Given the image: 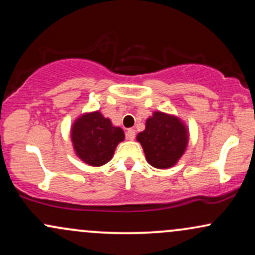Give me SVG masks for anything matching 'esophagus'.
Instances as JSON below:
<instances>
[{"instance_id": "obj_1", "label": "esophagus", "mask_w": 255, "mask_h": 255, "mask_svg": "<svg viewBox=\"0 0 255 255\" xmlns=\"http://www.w3.org/2000/svg\"><path fill=\"white\" fill-rule=\"evenodd\" d=\"M126 137H127L128 140H133L134 137H135V130L131 129V128L127 129V131H126Z\"/></svg>"}]
</instances>
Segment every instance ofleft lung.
Returning a JSON list of instances; mask_svg holds the SVG:
<instances>
[{"mask_svg": "<svg viewBox=\"0 0 255 255\" xmlns=\"http://www.w3.org/2000/svg\"><path fill=\"white\" fill-rule=\"evenodd\" d=\"M136 140L144 148L148 164L157 169H168L178 162L188 145V129L177 116L154 111L146 120L144 131Z\"/></svg>", "mask_w": 255, "mask_h": 255, "instance_id": "8db88e82", "label": "left lung"}]
</instances>
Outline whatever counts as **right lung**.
I'll use <instances>...</instances> for the list:
<instances>
[{
  "label": "right lung",
  "instance_id": "obj_1",
  "mask_svg": "<svg viewBox=\"0 0 255 255\" xmlns=\"http://www.w3.org/2000/svg\"><path fill=\"white\" fill-rule=\"evenodd\" d=\"M75 154L86 164L102 166L113 158L116 146L125 140L122 128L115 127L99 111L83 114L72 126Z\"/></svg>",
  "mask_w": 255,
  "mask_h": 255
}]
</instances>
